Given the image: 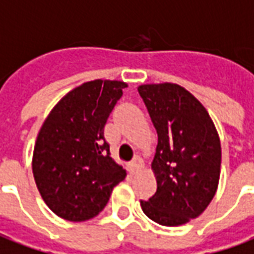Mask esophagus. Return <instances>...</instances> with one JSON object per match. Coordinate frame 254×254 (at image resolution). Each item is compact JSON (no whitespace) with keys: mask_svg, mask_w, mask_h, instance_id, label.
Segmentation results:
<instances>
[{"mask_svg":"<svg viewBox=\"0 0 254 254\" xmlns=\"http://www.w3.org/2000/svg\"><path fill=\"white\" fill-rule=\"evenodd\" d=\"M141 165H143V161H141V158L136 155V157L132 159V162H130V172H132V173L137 172V170L141 168Z\"/></svg>","mask_w":254,"mask_h":254,"instance_id":"obj_1","label":"esophagus"}]
</instances>
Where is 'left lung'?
<instances>
[{
  "label": "left lung",
  "instance_id": "8db88e82",
  "mask_svg": "<svg viewBox=\"0 0 254 254\" xmlns=\"http://www.w3.org/2000/svg\"><path fill=\"white\" fill-rule=\"evenodd\" d=\"M137 90L158 133L151 164L157 192L140 205L158 224L182 226L198 217L216 194L219 134L206 109L180 85H141Z\"/></svg>",
  "mask_w": 254,
  "mask_h": 254
}]
</instances>
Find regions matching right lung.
<instances>
[{
  "mask_svg": "<svg viewBox=\"0 0 254 254\" xmlns=\"http://www.w3.org/2000/svg\"><path fill=\"white\" fill-rule=\"evenodd\" d=\"M127 86L107 79L85 82L53 107L41 127L33 175L42 199L62 219L97 216L127 176L104 139L106 122Z\"/></svg>",
  "mask_w": 254,
  "mask_h": 254,
  "instance_id": "add662e5",
  "label": "right lung"
}]
</instances>
